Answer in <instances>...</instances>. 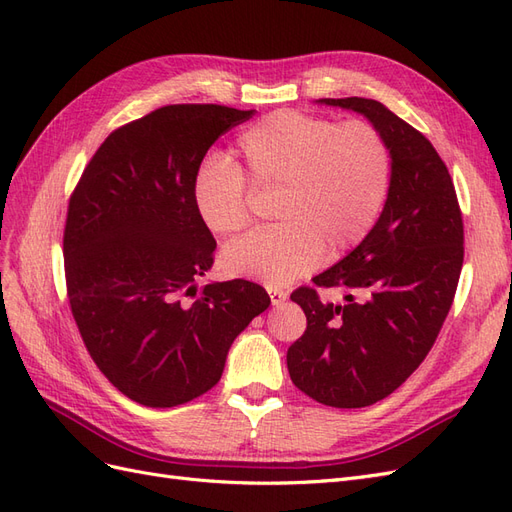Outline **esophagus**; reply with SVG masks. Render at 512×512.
I'll list each match as a JSON object with an SVG mask.
<instances>
[{
	"label": "esophagus",
	"mask_w": 512,
	"mask_h": 512,
	"mask_svg": "<svg viewBox=\"0 0 512 512\" xmlns=\"http://www.w3.org/2000/svg\"><path fill=\"white\" fill-rule=\"evenodd\" d=\"M269 297H271L273 305H282L288 299V294L284 290H280V288H269Z\"/></svg>",
	"instance_id": "obj_1"
}]
</instances>
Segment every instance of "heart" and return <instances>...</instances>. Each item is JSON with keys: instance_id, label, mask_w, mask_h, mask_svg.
I'll use <instances>...</instances> for the list:
<instances>
[{"instance_id": "1", "label": "heart", "mask_w": 512, "mask_h": 512, "mask_svg": "<svg viewBox=\"0 0 512 512\" xmlns=\"http://www.w3.org/2000/svg\"><path fill=\"white\" fill-rule=\"evenodd\" d=\"M235 164L200 166L192 198L200 222L228 237L250 224V190H277L280 224L226 245L220 265L230 277L286 286L331 258L350 252L376 226L391 188V149L378 128L335 123L299 111L256 121L237 141Z\"/></svg>"}]
</instances>
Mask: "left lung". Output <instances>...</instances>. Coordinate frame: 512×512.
I'll return each instance as SVG.
<instances>
[{
  "mask_svg": "<svg viewBox=\"0 0 512 512\" xmlns=\"http://www.w3.org/2000/svg\"><path fill=\"white\" fill-rule=\"evenodd\" d=\"M378 128L391 149V188L376 226L318 288H346L344 305L316 288L290 294L307 316L288 348L290 380L331 408H365L389 397L425 361L453 305L463 265V220L438 151L410 123L367 98H322Z\"/></svg>",
  "mask_w": 512,
  "mask_h": 512,
  "instance_id": "obj_1",
  "label": "left lung"
}]
</instances>
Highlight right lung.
Wrapping results in <instances>:
<instances>
[{"mask_svg":"<svg viewBox=\"0 0 512 512\" xmlns=\"http://www.w3.org/2000/svg\"><path fill=\"white\" fill-rule=\"evenodd\" d=\"M254 111L170 104L108 134L70 196L68 301L85 348L147 408L188 404L222 378L235 337L271 305L247 280H196L215 239L192 185L209 147Z\"/></svg>","mask_w":512,"mask_h":512,"instance_id":"add662e5","label":"right lung"}]
</instances>
